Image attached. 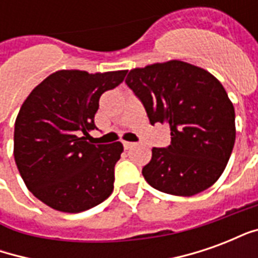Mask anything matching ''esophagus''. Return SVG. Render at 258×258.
Returning a JSON list of instances; mask_svg holds the SVG:
<instances>
[{
	"mask_svg": "<svg viewBox=\"0 0 258 258\" xmlns=\"http://www.w3.org/2000/svg\"><path fill=\"white\" fill-rule=\"evenodd\" d=\"M123 145H124V149H131V148H134L135 144L134 142H127V141H123Z\"/></svg>",
	"mask_w": 258,
	"mask_h": 258,
	"instance_id": "esophagus-1",
	"label": "esophagus"
}]
</instances>
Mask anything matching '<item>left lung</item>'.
<instances>
[{
  "instance_id": "left-lung-1",
  "label": "left lung",
  "mask_w": 258,
  "mask_h": 258,
  "mask_svg": "<svg viewBox=\"0 0 258 258\" xmlns=\"http://www.w3.org/2000/svg\"><path fill=\"white\" fill-rule=\"evenodd\" d=\"M125 83L151 124L166 123L171 131V145L153 148L142 168L146 182L175 196L210 188L227 167L236 137L235 109L221 83L182 60L135 68Z\"/></svg>"
}]
</instances>
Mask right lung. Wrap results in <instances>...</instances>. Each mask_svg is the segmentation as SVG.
Listing matches in <instances>:
<instances>
[{
    "label": "right lung",
    "mask_w": 258,
    "mask_h": 258,
    "mask_svg": "<svg viewBox=\"0 0 258 258\" xmlns=\"http://www.w3.org/2000/svg\"><path fill=\"white\" fill-rule=\"evenodd\" d=\"M125 74L59 70L26 98L15 121V163L27 189L42 203L80 213L110 196L123 144L94 145L87 140L96 128L99 98L121 84Z\"/></svg>",
    "instance_id": "obj_1"
}]
</instances>
